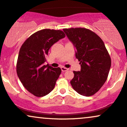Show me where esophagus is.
<instances>
[{"mask_svg":"<svg viewBox=\"0 0 127 127\" xmlns=\"http://www.w3.org/2000/svg\"><path fill=\"white\" fill-rule=\"evenodd\" d=\"M61 70H62V72H65V71H66L68 69V68H65V67H64V66L61 67Z\"/></svg>","mask_w":127,"mask_h":127,"instance_id":"obj_1","label":"esophagus"}]
</instances>
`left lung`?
<instances>
[{
	"label": "left lung",
	"instance_id": "1",
	"mask_svg": "<svg viewBox=\"0 0 127 127\" xmlns=\"http://www.w3.org/2000/svg\"><path fill=\"white\" fill-rule=\"evenodd\" d=\"M64 32L75 47V56L81 71H74L70 83L80 95L90 96L106 81L111 59L103 40L93 31L85 28H64Z\"/></svg>",
	"mask_w": 127,
	"mask_h": 127
}]
</instances>
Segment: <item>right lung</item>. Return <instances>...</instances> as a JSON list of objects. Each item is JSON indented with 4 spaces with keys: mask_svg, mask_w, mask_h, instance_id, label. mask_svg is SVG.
<instances>
[{
    "mask_svg": "<svg viewBox=\"0 0 127 127\" xmlns=\"http://www.w3.org/2000/svg\"><path fill=\"white\" fill-rule=\"evenodd\" d=\"M65 37L59 30L43 29L30 35L21 47L16 73L24 87L35 96H46L54 89L61 68L43 64L51 46Z\"/></svg>",
    "mask_w": 127,
    "mask_h": 127,
    "instance_id": "right-lung-1",
    "label": "right lung"
}]
</instances>
